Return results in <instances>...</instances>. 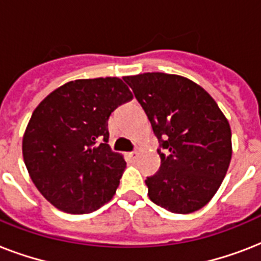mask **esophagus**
Instances as JSON below:
<instances>
[{
	"label": "esophagus",
	"mask_w": 261,
	"mask_h": 261,
	"mask_svg": "<svg viewBox=\"0 0 261 261\" xmlns=\"http://www.w3.org/2000/svg\"><path fill=\"white\" fill-rule=\"evenodd\" d=\"M127 155H128V159L137 160V157H138V153H137V151H131V153H127Z\"/></svg>",
	"instance_id": "esophagus-1"
}]
</instances>
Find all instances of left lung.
<instances>
[{"mask_svg": "<svg viewBox=\"0 0 261 261\" xmlns=\"http://www.w3.org/2000/svg\"><path fill=\"white\" fill-rule=\"evenodd\" d=\"M161 143V167L145 180L149 198L174 214L200 210L226 176L231 130L215 100L187 77L143 73L124 77Z\"/></svg>", "mask_w": 261, "mask_h": 261, "instance_id": "8db88e82", "label": "left lung"}]
</instances>
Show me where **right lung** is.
<instances>
[{
  "label": "right lung",
  "mask_w": 261,
  "mask_h": 261,
  "mask_svg": "<svg viewBox=\"0 0 261 261\" xmlns=\"http://www.w3.org/2000/svg\"><path fill=\"white\" fill-rule=\"evenodd\" d=\"M123 80L100 77L63 84L39 102L27 124V171L58 210L87 214L114 198L126 161L107 143L108 118L134 97Z\"/></svg>",
  "instance_id": "obj_1"
}]
</instances>
